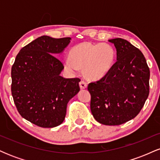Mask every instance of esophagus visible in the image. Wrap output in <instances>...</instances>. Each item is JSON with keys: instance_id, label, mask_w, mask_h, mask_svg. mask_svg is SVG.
<instances>
[{"instance_id": "obj_1", "label": "esophagus", "mask_w": 160, "mask_h": 160, "mask_svg": "<svg viewBox=\"0 0 160 160\" xmlns=\"http://www.w3.org/2000/svg\"><path fill=\"white\" fill-rule=\"evenodd\" d=\"M80 87L81 89H86V88L87 87V83H86L85 81H83V80H81V81L80 82Z\"/></svg>"}]
</instances>
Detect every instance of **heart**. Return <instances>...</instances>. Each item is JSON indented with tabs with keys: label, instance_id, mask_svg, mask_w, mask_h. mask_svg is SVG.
<instances>
[{
	"label": "heart",
	"instance_id": "b5f03b06",
	"mask_svg": "<svg viewBox=\"0 0 160 160\" xmlns=\"http://www.w3.org/2000/svg\"><path fill=\"white\" fill-rule=\"evenodd\" d=\"M70 58L64 62L70 71L82 68L84 76L89 80L102 78L111 71L114 64L115 49L108 43L82 42L74 46L69 52Z\"/></svg>",
	"mask_w": 160,
	"mask_h": 160
}]
</instances>
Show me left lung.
I'll return each mask as SVG.
<instances>
[{"label": "left lung", "instance_id": "obj_1", "mask_svg": "<svg viewBox=\"0 0 160 160\" xmlns=\"http://www.w3.org/2000/svg\"><path fill=\"white\" fill-rule=\"evenodd\" d=\"M117 49V62L101 80L88 85L90 109L100 123L118 126L138 114L149 95L150 69L143 53L126 40H108Z\"/></svg>", "mask_w": 160, "mask_h": 160}]
</instances>
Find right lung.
Here are the masks:
<instances>
[{"mask_svg": "<svg viewBox=\"0 0 160 160\" xmlns=\"http://www.w3.org/2000/svg\"><path fill=\"white\" fill-rule=\"evenodd\" d=\"M71 38L41 36L21 49L12 66L11 92L19 114L43 128L63 122L67 104L80 91L79 78L60 76L63 64L55 56Z\"/></svg>", "mask_w": 160, "mask_h": 160, "instance_id": "1", "label": "right lung"}]
</instances>
